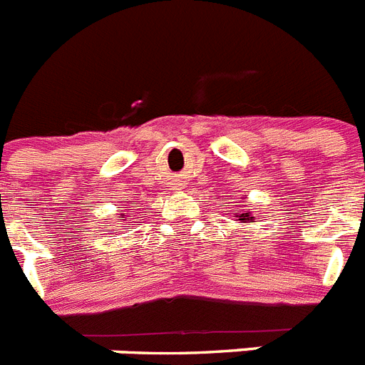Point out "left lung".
<instances>
[{"label": "left lung", "instance_id": "1", "mask_svg": "<svg viewBox=\"0 0 365 365\" xmlns=\"http://www.w3.org/2000/svg\"><path fill=\"white\" fill-rule=\"evenodd\" d=\"M250 219H252V217H248V214H241V215H240V221H241V222H245V221L252 222V221H250Z\"/></svg>", "mask_w": 365, "mask_h": 365}]
</instances>
